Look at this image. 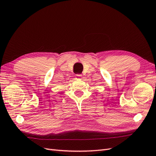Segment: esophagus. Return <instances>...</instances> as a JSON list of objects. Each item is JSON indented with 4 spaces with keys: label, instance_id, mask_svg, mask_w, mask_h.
<instances>
[{
    "label": "esophagus",
    "instance_id": "1",
    "mask_svg": "<svg viewBox=\"0 0 156 156\" xmlns=\"http://www.w3.org/2000/svg\"><path fill=\"white\" fill-rule=\"evenodd\" d=\"M77 77H82V75H81V74H77Z\"/></svg>",
    "mask_w": 156,
    "mask_h": 156
}]
</instances>
